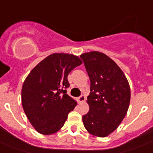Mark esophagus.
Instances as JSON below:
<instances>
[{"instance_id": "obj_1", "label": "esophagus", "mask_w": 153, "mask_h": 153, "mask_svg": "<svg viewBox=\"0 0 153 153\" xmlns=\"http://www.w3.org/2000/svg\"><path fill=\"white\" fill-rule=\"evenodd\" d=\"M85 99H86V97L84 96V94H81V95H80V96H79V98H77L78 102H79V103H81V102H84V101H85Z\"/></svg>"}]
</instances>
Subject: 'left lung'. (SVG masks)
<instances>
[{"label":"left lung","instance_id":"8db88e82","mask_svg":"<svg viewBox=\"0 0 153 153\" xmlns=\"http://www.w3.org/2000/svg\"><path fill=\"white\" fill-rule=\"evenodd\" d=\"M91 81L87 102L89 112L83 116L86 130L104 137L117 129L129 108L131 89L126 76L106 55L91 51L80 55Z\"/></svg>","mask_w":153,"mask_h":153}]
</instances>
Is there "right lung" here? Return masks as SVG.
I'll list each match as a JSON object with an SVG mask.
<instances>
[{
	"instance_id": "right-lung-1",
	"label": "right lung",
	"mask_w": 153,
	"mask_h": 153,
	"mask_svg": "<svg viewBox=\"0 0 153 153\" xmlns=\"http://www.w3.org/2000/svg\"><path fill=\"white\" fill-rule=\"evenodd\" d=\"M82 64L79 57L54 53L31 70L22 88V105L30 123L40 134L59 131L77 102L66 94L70 72Z\"/></svg>"
}]
</instances>
